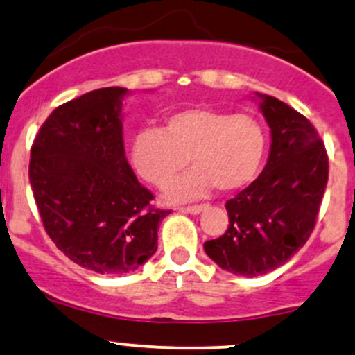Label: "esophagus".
Here are the masks:
<instances>
[{
  "instance_id": "34e87169",
  "label": "esophagus",
  "mask_w": 355,
  "mask_h": 355,
  "mask_svg": "<svg viewBox=\"0 0 355 355\" xmlns=\"http://www.w3.org/2000/svg\"><path fill=\"white\" fill-rule=\"evenodd\" d=\"M206 207L204 204H200V206H187V207H180L182 212H189V214H199L202 209Z\"/></svg>"
}]
</instances>
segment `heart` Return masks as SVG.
Listing matches in <instances>:
<instances>
[{
  "mask_svg": "<svg viewBox=\"0 0 355 355\" xmlns=\"http://www.w3.org/2000/svg\"><path fill=\"white\" fill-rule=\"evenodd\" d=\"M266 132L245 114L190 107L170 114L163 129L137 130L130 143V163L141 178L166 187L185 166H193L166 190V199L190 200L214 185L233 192L255 178L266 155Z\"/></svg>",
  "mask_w": 355,
  "mask_h": 355,
  "instance_id": "1",
  "label": "heart"
}]
</instances>
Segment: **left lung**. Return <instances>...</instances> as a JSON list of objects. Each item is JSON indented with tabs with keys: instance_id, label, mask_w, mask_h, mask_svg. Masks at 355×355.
Instances as JSON below:
<instances>
[{
	"instance_id": "obj_1",
	"label": "left lung",
	"mask_w": 355,
	"mask_h": 355,
	"mask_svg": "<svg viewBox=\"0 0 355 355\" xmlns=\"http://www.w3.org/2000/svg\"><path fill=\"white\" fill-rule=\"evenodd\" d=\"M257 96L272 136L267 165L226 202L225 234L204 243L219 267L246 277L284 266L308 241L328 182L327 149L311 122L274 96Z\"/></svg>"
}]
</instances>
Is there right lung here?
Returning <instances> with one entry per match:
<instances>
[{"instance_id":"1","label":"right lung","mask_w":355,"mask_h":355,"mask_svg":"<svg viewBox=\"0 0 355 355\" xmlns=\"http://www.w3.org/2000/svg\"><path fill=\"white\" fill-rule=\"evenodd\" d=\"M128 89H93L55 109L30 149L28 178L46 233L78 266L103 275L134 272L155 255L171 211L129 166L122 137Z\"/></svg>"}]
</instances>
